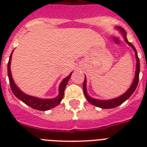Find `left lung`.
Returning a JSON list of instances; mask_svg holds the SVG:
<instances>
[{
  "instance_id": "1",
  "label": "left lung",
  "mask_w": 147,
  "mask_h": 147,
  "mask_svg": "<svg viewBox=\"0 0 147 147\" xmlns=\"http://www.w3.org/2000/svg\"><path fill=\"white\" fill-rule=\"evenodd\" d=\"M116 29L117 30L120 31V33L122 34L123 39L125 40V42L130 46L133 49V50L134 51L135 56H136V59H137V65H136V71H135V76L134 81H133L132 84L130 85V87L127 89V91L123 93V94H121V96L117 97L113 99H109V100H99L97 98H94L90 97L88 95L87 92V88H86V77L85 76V81H84V84H83V91H84V94L88 100V101L92 104V105L97 106L100 108H104V109H110V108H114L116 107L119 105H121V104H123L125 100H127L128 98H130L132 94L134 92V91L137 88V86L138 85V82H139V75H140V60L137 55V50L135 49V47H134V45L130 42L127 39V33H126L125 30H123L121 26H116Z\"/></svg>"
}]
</instances>
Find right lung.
Returning <instances> with one entry per match:
<instances>
[{
  "instance_id": "1",
  "label": "right lung",
  "mask_w": 147,
  "mask_h": 147,
  "mask_svg": "<svg viewBox=\"0 0 147 147\" xmlns=\"http://www.w3.org/2000/svg\"><path fill=\"white\" fill-rule=\"evenodd\" d=\"M13 52V51H12L11 55L10 56V59H9V62H8L7 72L10 88H11V91L13 93V94L18 99H20L21 101L25 103L26 105H27L28 106L33 108V109L39 110V111H48V110L51 109V108H53L55 106H57L61 102L62 98H63L65 88L66 87L67 83L69 82V78L71 77L72 72H71V73L69 74V76H67L66 78H65L61 82L59 86V94H58L57 97H55L54 98L43 99V98H37V97L31 96V95L25 94L24 92H22L21 90L17 87V85L15 84L14 81L13 79L12 75H11V71H10V62H11Z\"/></svg>"
}]
</instances>
